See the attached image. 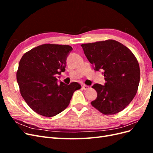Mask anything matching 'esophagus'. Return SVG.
Listing matches in <instances>:
<instances>
[{
	"mask_svg": "<svg viewBox=\"0 0 153 153\" xmlns=\"http://www.w3.org/2000/svg\"><path fill=\"white\" fill-rule=\"evenodd\" d=\"M89 88V86H88L87 85H83L82 86V89L84 90H87Z\"/></svg>",
	"mask_w": 153,
	"mask_h": 153,
	"instance_id": "1",
	"label": "esophagus"
}]
</instances>
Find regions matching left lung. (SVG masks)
<instances>
[{
  "instance_id": "left-lung-1",
  "label": "left lung",
  "mask_w": 153,
  "mask_h": 153,
  "mask_svg": "<svg viewBox=\"0 0 153 153\" xmlns=\"http://www.w3.org/2000/svg\"><path fill=\"white\" fill-rule=\"evenodd\" d=\"M87 59L95 71L102 70L106 83L92 87L97 98L91 105L105 115L124 109L135 96L140 82V68L131 50L117 41L109 39L82 44Z\"/></svg>"
}]
</instances>
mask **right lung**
Instances as JSON below:
<instances>
[{"instance_id":"right-lung-1","label":"right lung","mask_w":153,"mask_h":153,"mask_svg":"<svg viewBox=\"0 0 153 153\" xmlns=\"http://www.w3.org/2000/svg\"><path fill=\"white\" fill-rule=\"evenodd\" d=\"M72 50L69 45L44 44L22 56L17 82L22 98L35 112L55 116L67 108L74 92L81 88L77 82L57 83V76L65 71L66 59Z\"/></svg>"}]
</instances>
